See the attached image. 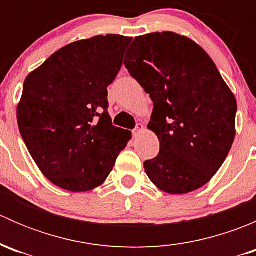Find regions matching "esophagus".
<instances>
[{
	"instance_id": "esophagus-1",
	"label": "esophagus",
	"mask_w": 256,
	"mask_h": 256,
	"mask_svg": "<svg viewBox=\"0 0 256 256\" xmlns=\"http://www.w3.org/2000/svg\"><path fill=\"white\" fill-rule=\"evenodd\" d=\"M144 126L142 125V124H138V125H136V128H134L132 134H134V136H138V135H140L141 132H144Z\"/></svg>"
}]
</instances>
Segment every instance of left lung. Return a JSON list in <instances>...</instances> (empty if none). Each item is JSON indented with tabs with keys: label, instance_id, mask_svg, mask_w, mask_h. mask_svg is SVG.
I'll return each instance as SVG.
<instances>
[{
	"label": "left lung",
	"instance_id": "obj_1",
	"mask_svg": "<svg viewBox=\"0 0 256 256\" xmlns=\"http://www.w3.org/2000/svg\"><path fill=\"white\" fill-rule=\"evenodd\" d=\"M126 69L154 102L147 128L158 156L144 164L158 190L184 194L207 184L236 138V99L200 44L174 32L134 40Z\"/></svg>",
	"mask_w": 256,
	"mask_h": 256
}]
</instances>
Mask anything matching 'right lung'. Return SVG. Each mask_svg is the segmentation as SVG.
Wrapping results in <instances>:
<instances>
[{"mask_svg": "<svg viewBox=\"0 0 256 256\" xmlns=\"http://www.w3.org/2000/svg\"><path fill=\"white\" fill-rule=\"evenodd\" d=\"M132 40L95 36L64 46L30 72L17 122L36 164L53 184L88 192L106 180L131 132L112 126L108 86Z\"/></svg>", "mask_w": 256, "mask_h": 256, "instance_id": "add662e5", "label": "right lung"}]
</instances>
